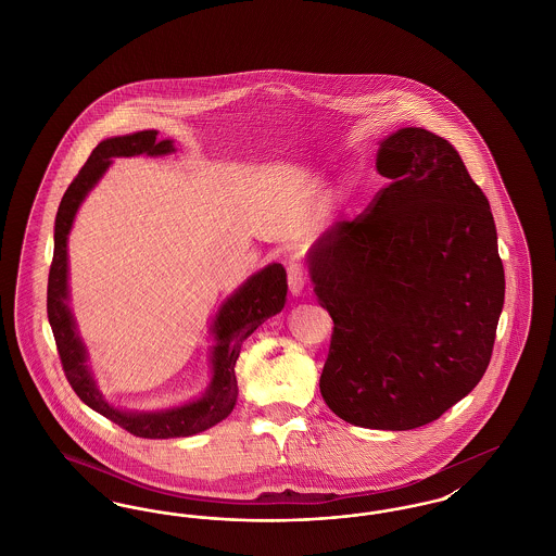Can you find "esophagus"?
<instances>
[{"label": "esophagus", "mask_w": 556, "mask_h": 556, "mask_svg": "<svg viewBox=\"0 0 556 556\" xmlns=\"http://www.w3.org/2000/svg\"><path fill=\"white\" fill-rule=\"evenodd\" d=\"M306 279H308L306 266L298 261H291L288 266V286H290L291 295H300L304 291Z\"/></svg>", "instance_id": "obj_1"}]
</instances>
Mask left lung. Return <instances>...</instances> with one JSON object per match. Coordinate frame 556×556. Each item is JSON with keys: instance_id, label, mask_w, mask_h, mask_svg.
Returning <instances> with one entry per match:
<instances>
[{"instance_id": "8db88e82", "label": "left lung", "mask_w": 556, "mask_h": 556, "mask_svg": "<svg viewBox=\"0 0 556 556\" xmlns=\"http://www.w3.org/2000/svg\"><path fill=\"white\" fill-rule=\"evenodd\" d=\"M390 179L369 211L313 243L333 318L320 394L348 424L406 431L440 419L490 365L504 268L488 198L448 141L421 127L379 141Z\"/></svg>"}]
</instances>
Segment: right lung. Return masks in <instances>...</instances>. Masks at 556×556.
Here are the masks:
<instances>
[{"instance_id": "1", "label": "right lung", "mask_w": 556, "mask_h": 556, "mask_svg": "<svg viewBox=\"0 0 556 556\" xmlns=\"http://www.w3.org/2000/svg\"><path fill=\"white\" fill-rule=\"evenodd\" d=\"M156 137L159 131L152 129L100 141L75 181L66 189L53 227V261L48 279V318L52 325L62 369L77 396L89 408L104 415L112 424L121 425L137 438L168 440L195 435L231 415L238 400L236 363L241 344L266 318L281 313L288 295V275L279 263L266 265L223 302L211 325V333L214 336L211 383L198 400L164 410H123L112 406L102 396L93 372L87 365V348L80 340L77 320L68 306V233L73 229L83 200L104 177L112 159L139 154L164 156L175 152L173 139L160 141Z\"/></svg>"}]
</instances>
